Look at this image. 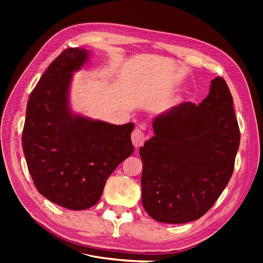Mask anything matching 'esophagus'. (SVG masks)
<instances>
[{
	"label": "esophagus",
	"mask_w": 263,
	"mask_h": 263,
	"mask_svg": "<svg viewBox=\"0 0 263 263\" xmlns=\"http://www.w3.org/2000/svg\"><path fill=\"white\" fill-rule=\"evenodd\" d=\"M146 140V135L145 133L142 132L141 128H136L133 134H132V141H133V145L138 148L140 146L144 145V142Z\"/></svg>",
	"instance_id": "obj_1"
}]
</instances>
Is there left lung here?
Returning a JSON list of instances; mask_svg holds the SVG:
<instances>
[{"instance_id":"obj_1","label":"left lung","mask_w":263,"mask_h":263,"mask_svg":"<svg viewBox=\"0 0 263 263\" xmlns=\"http://www.w3.org/2000/svg\"><path fill=\"white\" fill-rule=\"evenodd\" d=\"M140 147L141 202L150 217L184 224L208 212L227 186L239 148L233 97L224 79L198 105L183 102L154 118Z\"/></svg>"}]
</instances>
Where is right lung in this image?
<instances>
[{"instance_id": "add662e5", "label": "right lung", "mask_w": 263, "mask_h": 263, "mask_svg": "<svg viewBox=\"0 0 263 263\" xmlns=\"http://www.w3.org/2000/svg\"><path fill=\"white\" fill-rule=\"evenodd\" d=\"M90 54L86 49L68 48L50 63L29 97L22 136L38 192L73 211L97 204L107 178L134 153V123L109 124L70 108L73 72Z\"/></svg>"}]
</instances>
